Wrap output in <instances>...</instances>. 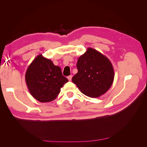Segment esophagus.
I'll list each match as a JSON object with an SVG mask.
<instances>
[{"instance_id": "obj_1", "label": "esophagus", "mask_w": 147, "mask_h": 147, "mask_svg": "<svg viewBox=\"0 0 147 147\" xmlns=\"http://www.w3.org/2000/svg\"><path fill=\"white\" fill-rule=\"evenodd\" d=\"M72 75H69V76H68V77H67V78H68V80H69V81H70L71 80H72Z\"/></svg>"}]
</instances>
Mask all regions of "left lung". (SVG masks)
I'll use <instances>...</instances> for the list:
<instances>
[{
	"label": "left lung",
	"instance_id": "left-lung-1",
	"mask_svg": "<svg viewBox=\"0 0 147 147\" xmlns=\"http://www.w3.org/2000/svg\"><path fill=\"white\" fill-rule=\"evenodd\" d=\"M78 72L72 82L88 97H98L107 91L113 82L114 69L110 61L101 53L88 48L79 57Z\"/></svg>",
	"mask_w": 147,
	"mask_h": 147
}]
</instances>
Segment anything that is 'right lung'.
I'll return each mask as SVG.
<instances>
[{"instance_id":"1","label":"right lung","mask_w":147,"mask_h":147,"mask_svg":"<svg viewBox=\"0 0 147 147\" xmlns=\"http://www.w3.org/2000/svg\"><path fill=\"white\" fill-rule=\"evenodd\" d=\"M28 90L34 98L40 102L55 100L61 88L68 82L59 66L55 65L42 54L38 55L29 65L25 75Z\"/></svg>"}]
</instances>
